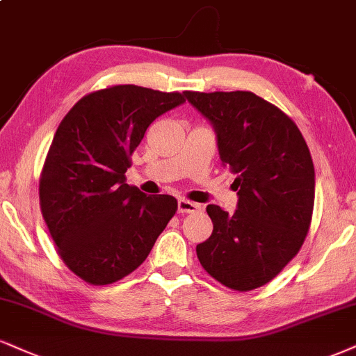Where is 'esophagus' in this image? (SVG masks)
Returning <instances> with one entry per match:
<instances>
[{"label":"esophagus","instance_id":"1","mask_svg":"<svg viewBox=\"0 0 356 356\" xmlns=\"http://www.w3.org/2000/svg\"><path fill=\"white\" fill-rule=\"evenodd\" d=\"M177 207H179V212L181 213H192V212H199L200 209V204H195V202H191V200L187 199H179L177 200Z\"/></svg>","mask_w":356,"mask_h":356}]
</instances>
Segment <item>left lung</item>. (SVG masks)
Returning a JSON list of instances; mask_svg holds the SVG:
<instances>
[{
    "instance_id": "obj_1",
    "label": "left lung",
    "mask_w": 356,
    "mask_h": 356,
    "mask_svg": "<svg viewBox=\"0 0 356 356\" xmlns=\"http://www.w3.org/2000/svg\"><path fill=\"white\" fill-rule=\"evenodd\" d=\"M212 124L237 211L207 205L213 230L197 245L209 275L247 292L277 277L300 250L315 202V169L297 124L250 91L184 92Z\"/></svg>"
}]
</instances>
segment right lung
Returning <instances> with one entry per match:
<instances>
[{"label":"right lung","mask_w":356,"mask_h":356,"mask_svg":"<svg viewBox=\"0 0 356 356\" xmlns=\"http://www.w3.org/2000/svg\"><path fill=\"white\" fill-rule=\"evenodd\" d=\"M182 102L181 92L113 86L84 96L59 124L40 179L41 212L63 262L88 284L134 272L177 211L172 195L126 184V170L154 119Z\"/></svg>","instance_id":"obj_1"}]
</instances>
